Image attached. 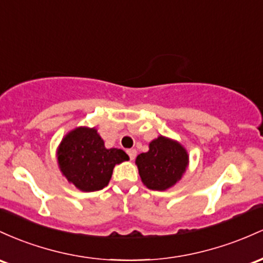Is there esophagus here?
<instances>
[{"mask_svg":"<svg viewBox=\"0 0 263 263\" xmlns=\"http://www.w3.org/2000/svg\"><path fill=\"white\" fill-rule=\"evenodd\" d=\"M126 153H128V155H129V158H130V160H134L135 156H137V150H135V149H129V150H126Z\"/></svg>","mask_w":263,"mask_h":263,"instance_id":"esophagus-1","label":"esophagus"}]
</instances>
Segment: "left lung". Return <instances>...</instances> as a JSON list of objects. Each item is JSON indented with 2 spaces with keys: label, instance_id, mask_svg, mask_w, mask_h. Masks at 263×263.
<instances>
[{
  "label": "left lung",
  "instance_id": "8db88e82",
  "mask_svg": "<svg viewBox=\"0 0 263 263\" xmlns=\"http://www.w3.org/2000/svg\"><path fill=\"white\" fill-rule=\"evenodd\" d=\"M135 164L147 189L164 191L181 179L189 165V155L178 141L160 135L149 144V152L137 156Z\"/></svg>",
  "mask_w": 263,
  "mask_h": 263
}]
</instances>
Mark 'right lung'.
Listing matches in <instances>:
<instances>
[{"label": "right lung", "mask_w": 263, "mask_h": 263, "mask_svg": "<svg viewBox=\"0 0 263 263\" xmlns=\"http://www.w3.org/2000/svg\"><path fill=\"white\" fill-rule=\"evenodd\" d=\"M57 159L68 181L90 193L107 186L114 166L129 160V156L122 149H107L96 128L79 126L62 139Z\"/></svg>", "instance_id": "1"}]
</instances>
